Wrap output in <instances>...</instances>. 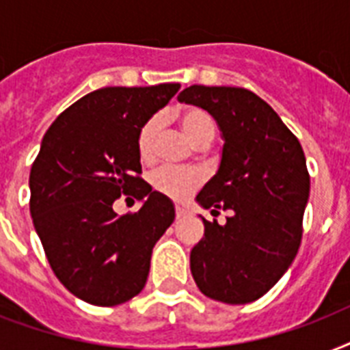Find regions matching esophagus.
<instances>
[{
	"label": "esophagus",
	"instance_id": "obj_1",
	"mask_svg": "<svg viewBox=\"0 0 350 350\" xmlns=\"http://www.w3.org/2000/svg\"><path fill=\"white\" fill-rule=\"evenodd\" d=\"M187 213H189V211H187L183 205H176V218H183V216H187Z\"/></svg>",
	"mask_w": 350,
	"mask_h": 350
}]
</instances>
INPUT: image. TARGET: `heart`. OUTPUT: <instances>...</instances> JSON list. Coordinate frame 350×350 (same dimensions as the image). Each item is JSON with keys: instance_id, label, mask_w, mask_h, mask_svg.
I'll return each instance as SVG.
<instances>
[{"instance_id": "obj_1", "label": "heart", "mask_w": 350, "mask_h": 350, "mask_svg": "<svg viewBox=\"0 0 350 350\" xmlns=\"http://www.w3.org/2000/svg\"><path fill=\"white\" fill-rule=\"evenodd\" d=\"M178 123L181 131L194 145H211L216 136V123L207 111L200 107H185L178 112ZM159 132H161V118L150 116L143 121L136 134L137 156L143 163H152L156 158ZM152 187L165 196L181 200L189 196L196 187L202 185L203 174L196 169H174V167H161L150 178Z\"/></svg>"}]
</instances>
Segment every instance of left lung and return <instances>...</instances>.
I'll list each match as a JSON object with an SVG mask.
<instances>
[{
	"instance_id": "obj_1",
	"label": "left lung",
	"mask_w": 350,
	"mask_h": 350,
	"mask_svg": "<svg viewBox=\"0 0 350 350\" xmlns=\"http://www.w3.org/2000/svg\"><path fill=\"white\" fill-rule=\"evenodd\" d=\"M178 100L213 114L224 132L218 174L198 194L227 224L207 221L191 250V272L205 296L250 304L269 293L298 254L310 176L304 148L272 107L241 87L191 85Z\"/></svg>"
}]
</instances>
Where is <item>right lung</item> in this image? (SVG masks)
Instances as JSON below:
<instances>
[{
  "instance_id": "add662e5",
  "label": "right lung",
  "mask_w": 350,
  "mask_h": 350,
  "mask_svg": "<svg viewBox=\"0 0 350 350\" xmlns=\"http://www.w3.org/2000/svg\"><path fill=\"white\" fill-rule=\"evenodd\" d=\"M180 83L105 87L63 111L30 169V214L46 260L67 291L98 307L129 301L145 287L156 241L174 205L142 178L136 134ZM121 193L143 199L120 217Z\"/></svg>"
}]
</instances>
